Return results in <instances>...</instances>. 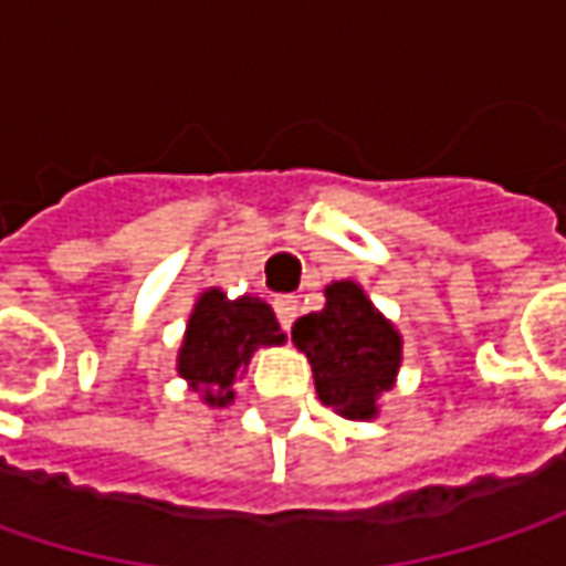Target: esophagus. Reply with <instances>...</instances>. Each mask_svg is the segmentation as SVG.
<instances>
[{
    "instance_id": "esophagus-1",
    "label": "esophagus",
    "mask_w": 566,
    "mask_h": 566,
    "mask_svg": "<svg viewBox=\"0 0 566 566\" xmlns=\"http://www.w3.org/2000/svg\"><path fill=\"white\" fill-rule=\"evenodd\" d=\"M273 308H276V317H280L283 331H290L295 315H298V298H293V295H283V298H276V302H273Z\"/></svg>"
}]
</instances>
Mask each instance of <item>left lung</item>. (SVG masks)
<instances>
[{
    "mask_svg": "<svg viewBox=\"0 0 566 566\" xmlns=\"http://www.w3.org/2000/svg\"><path fill=\"white\" fill-rule=\"evenodd\" d=\"M293 343L312 365L317 400L349 422L378 419L380 397L397 387L402 334L356 280L324 286V308L293 324Z\"/></svg>",
    "mask_w": 566,
    "mask_h": 566,
    "instance_id": "1",
    "label": "left lung"
}]
</instances>
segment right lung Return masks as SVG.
<instances>
[{
	"label": "right lung",
	"mask_w": 566,
	"mask_h": 566,
	"mask_svg": "<svg viewBox=\"0 0 566 566\" xmlns=\"http://www.w3.org/2000/svg\"><path fill=\"white\" fill-rule=\"evenodd\" d=\"M286 334L273 308L258 295L229 298L210 286L198 295L176 356V371L207 406L223 409L235 400V380L249 371L251 356L264 346H283Z\"/></svg>",
	"instance_id": "obj_1"
}]
</instances>
